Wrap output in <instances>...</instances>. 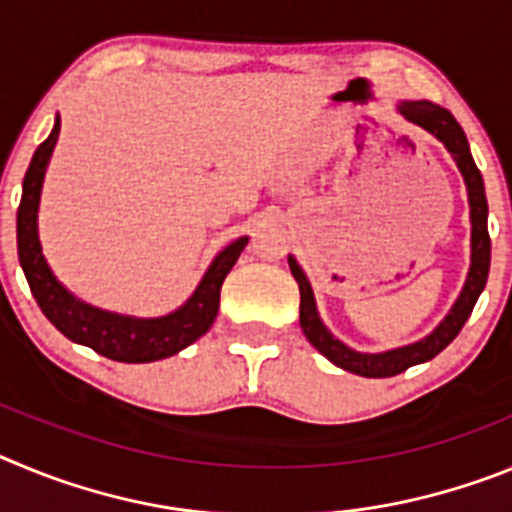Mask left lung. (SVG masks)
Here are the masks:
<instances>
[{
    "instance_id": "1",
    "label": "left lung",
    "mask_w": 512,
    "mask_h": 512,
    "mask_svg": "<svg viewBox=\"0 0 512 512\" xmlns=\"http://www.w3.org/2000/svg\"><path fill=\"white\" fill-rule=\"evenodd\" d=\"M397 110H400V115L405 120L418 125V128L428 130L433 138L441 140L446 151L454 156L456 166H459L461 176H464V184H467L469 217H472V266H469L467 282H464V289H461L459 300L454 302L449 315L436 325L433 333H428L420 341L410 343V346L392 348V351H382V354H361V351H354V348H348L346 343L338 341L325 328L318 315V305H315V295H312V287L307 282L305 271L300 269L295 256H289L292 277L300 284V325L307 341L318 348L325 359H330L336 366L346 369V372L372 379L395 377V374L405 372L410 366L431 361L433 356L441 354L443 348L459 336V330L464 328L467 318L472 315L474 305H477L479 295H482V289L487 284V274H490V233H487L485 182H482V174H479L472 151H469L467 135H464L459 122L454 120V115L449 110H443L441 104L418 99V102L397 104Z\"/></svg>"
}]
</instances>
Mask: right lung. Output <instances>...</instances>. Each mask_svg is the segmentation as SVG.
Wrapping results in <instances>:
<instances>
[{
    "label": "right lung",
    "mask_w": 512,
    "mask_h": 512,
    "mask_svg": "<svg viewBox=\"0 0 512 512\" xmlns=\"http://www.w3.org/2000/svg\"><path fill=\"white\" fill-rule=\"evenodd\" d=\"M58 133H61V120L56 117L51 135L40 143L33 161L27 166V174L22 179V200L17 207V253H20V266L25 271L35 302L45 318L51 320L69 341L94 348L97 354L112 361L148 364V361L179 354L189 343L205 336L210 325L215 323L217 307H220V287L246 248L248 238L243 235L217 253L202 282L194 289V295L179 310L161 315V318L117 315V312L99 310V307L76 300L69 289L53 277L38 238L40 189H43L45 169H48L51 153L56 148Z\"/></svg>",
    "instance_id": "obj_1"
}]
</instances>
